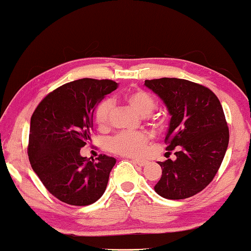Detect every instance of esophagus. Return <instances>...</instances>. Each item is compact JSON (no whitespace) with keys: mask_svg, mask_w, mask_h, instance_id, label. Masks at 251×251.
Returning a JSON list of instances; mask_svg holds the SVG:
<instances>
[{"mask_svg":"<svg viewBox=\"0 0 251 251\" xmlns=\"http://www.w3.org/2000/svg\"><path fill=\"white\" fill-rule=\"evenodd\" d=\"M132 162L135 164H138L139 166H146L148 164L147 161L144 160H138V159H132Z\"/></svg>","mask_w":251,"mask_h":251,"instance_id":"esophagus-1","label":"esophagus"}]
</instances>
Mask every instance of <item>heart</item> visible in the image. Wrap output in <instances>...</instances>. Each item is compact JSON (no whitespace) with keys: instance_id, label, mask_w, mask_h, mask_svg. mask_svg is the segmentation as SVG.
Listing matches in <instances>:
<instances>
[{"instance_id":"obj_1","label":"heart","mask_w":251,"mask_h":251,"mask_svg":"<svg viewBox=\"0 0 251 251\" xmlns=\"http://www.w3.org/2000/svg\"><path fill=\"white\" fill-rule=\"evenodd\" d=\"M123 98L139 114L146 117L150 114L155 108V100L149 92L134 89L130 90L123 96ZM112 109V101L103 99L97 105L95 111V121L100 129L108 126L110 113ZM153 125H159L155 120H152ZM149 138L142 131L134 132H120L114 135L108 141V148L117 154L126 156H140L147 150Z\"/></svg>"}]
</instances>
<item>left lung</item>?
I'll return each mask as SVG.
<instances>
[{"instance_id":"left-lung-1","label":"left lung","mask_w":251,"mask_h":251,"mask_svg":"<svg viewBox=\"0 0 251 251\" xmlns=\"http://www.w3.org/2000/svg\"><path fill=\"white\" fill-rule=\"evenodd\" d=\"M163 101L171 116L164 141L176 159L157 162L162 176L154 191L168 200L197 194L213 181L229 142L221 102L212 90L178 78L144 81Z\"/></svg>"}]
</instances>
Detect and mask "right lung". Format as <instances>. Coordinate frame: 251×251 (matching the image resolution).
Listing matches in <instances>:
<instances>
[{
    "instance_id": "add662e5",
    "label": "right lung",
    "mask_w": 251,
    "mask_h": 251,
    "mask_svg": "<svg viewBox=\"0 0 251 251\" xmlns=\"http://www.w3.org/2000/svg\"><path fill=\"white\" fill-rule=\"evenodd\" d=\"M117 88L107 79L65 83L47 95L30 118V165L50 194L66 204L90 205L107 188L116 159L100 155L88 161L80 150L91 139L97 105Z\"/></svg>"
}]
</instances>
